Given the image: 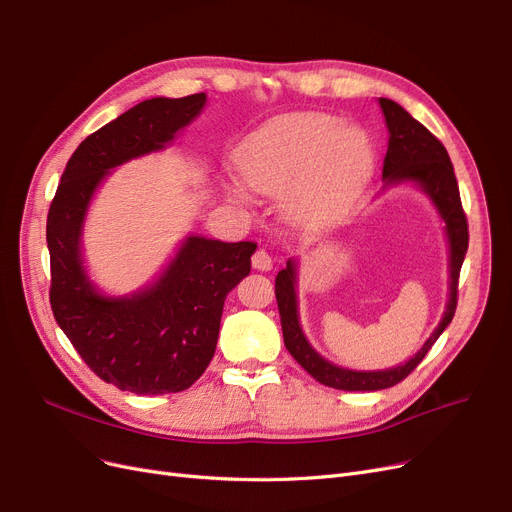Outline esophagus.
<instances>
[{"label": "esophagus", "instance_id": "esophagus-1", "mask_svg": "<svg viewBox=\"0 0 512 512\" xmlns=\"http://www.w3.org/2000/svg\"><path fill=\"white\" fill-rule=\"evenodd\" d=\"M252 267L258 271H271L273 269V260L267 250H256L252 256Z\"/></svg>", "mask_w": 512, "mask_h": 512}]
</instances>
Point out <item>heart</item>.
I'll list each match as a JSON object with an SVG mask.
<instances>
[{"mask_svg": "<svg viewBox=\"0 0 512 512\" xmlns=\"http://www.w3.org/2000/svg\"><path fill=\"white\" fill-rule=\"evenodd\" d=\"M372 163L370 136L325 113L275 117L235 153V166L250 189L277 195L290 187L288 210L300 220H319L342 208Z\"/></svg>", "mask_w": 512, "mask_h": 512, "instance_id": "obj_1", "label": "heart"}]
</instances>
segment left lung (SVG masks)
Wrapping results in <instances>:
<instances>
[{"mask_svg": "<svg viewBox=\"0 0 512 512\" xmlns=\"http://www.w3.org/2000/svg\"><path fill=\"white\" fill-rule=\"evenodd\" d=\"M380 107L388 128V149L384 157L382 178L386 185L397 182H416V185L433 199L435 208L445 220V233L449 241V300L443 319L435 332L424 342L422 349L403 365L380 372H355L344 370L315 353L309 340L304 338L298 321V298H296V260H288L285 269L277 273L275 296L281 315L283 342L290 355L309 372L317 382L340 388V391H382L395 386L410 376L431 346L452 323L458 304V279L468 250V222L462 210L458 180L454 166L441 140L428 132L420 121H416L401 105L391 98H380Z\"/></svg>", "mask_w": 512, "mask_h": 512, "instance_id": "obj_1", "label": "left lung"}]
</instances>
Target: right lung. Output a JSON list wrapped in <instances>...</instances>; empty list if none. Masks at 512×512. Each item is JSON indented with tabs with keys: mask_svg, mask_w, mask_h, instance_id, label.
<instances>
[{
	"mask_svg": "<svg viewBox=\"0 0 512 512\" xmlns=\"http://www.w3.org/2000/svg\"><path fill=\"white\" fill-rule=\"evenodd\" d=\"M203 105V92L142 100L90 134L71 155L48 212L54 319L90 370L119 391L166 395L189 388L214 357L224 298L252 269L254 241L191 235L153 285L109 298L81 260L90 199L109 170L166 149Z\"/></svg>",
	"mask_w": 512,
	"mask_h": 512,
	"instance_id": "1",
	"label": "right lung"
}]
</instances>
